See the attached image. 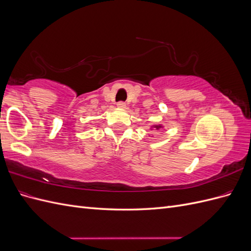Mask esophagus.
Instances as JSON below:
<instances>
[{
    "mask_svg": "<svg viewBox=\"0 0 251 251\" xmlns=\"http://www.w3.org/2000/svg\"><path fill=\"white\" fill-rule=\"evenodd\" d=\"M117 107H118V108H126V102H125V101H119V102H117Z\"/></svg>",
    "mask_w": 251,
    "mask_h": 251,
    "instance_id": "34e87169",
    "label": "esophagus"
}]
</instances>
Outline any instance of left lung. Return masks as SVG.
I'll return each mask as SVG.
<instances>
[{
    "mask_svg": "<svg viewBox=\"0 0 251 251\" xmlns=\"http://www.w3.org/2000/svg\"><path fill=\"white\" fill-rule=\"evenodd\" d=\"M154 127H156V128H157V130H159V128H160L161 126H155Z\"/></svg>",
    "mask_w": 251,
    "mask_h": 251,
    "instance_id": "1",
    "label": "left lung"
}]
</instances>
